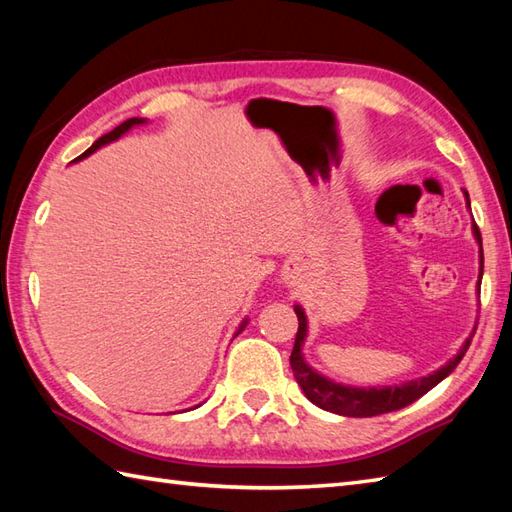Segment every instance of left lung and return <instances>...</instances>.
<instances>
[{
    "instance_id": "1",
    "label": "left lung",
    "mask_w": 512,
    "mask_h": 512,
    "mask_svg": "<svg viewBox=\"0 0 512 512\" xmlns=\"http://www.w3.org/2000/svg\"><path fill=\"white\" fill-rule=\"evenodd\" d=\"M466 204H469V193L464 191ZM473 235L480 244V281L484 275V250H482V235L477 224H473ZM480 281H477V288H480ZM297 319H299V330H297V339H295V347H292L290 354V365L292 372H295V378L299 387L303 389V394L314 405L339 413V416H347V418H372V416H380V413L387 411H396L416 402L420 396L427 394L429 389L436 387L440 380L447 378L458 363L462 361V356L466 354L471 345V339H466L464 345L460 347V352L455 354L447 365H442L438 372H433L429 376H422L416 380H409V383L402 385H391V387H352V385H343V383H334V380L325 378L323 374H319L317 369H312L306 358H303V341L308 336V319L306 312H303L301 306H295ZM475 334V330H473Z\"/></svg>"
}]
</instances>
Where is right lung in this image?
<instances>
[{"label": "right lung", "mask_w": 512, "mask_h": 512, "mask_svg": "<svg viewBox=\"0 0 512 512\" xmlns=\"http://www.w3.org/2000/svg\"><path fill=\"white\" fill-rule=\"evenodd\" d=\"M145 123H147V118H127L125 123H121V125H118L116 129H112L110 134H105V136H101L99 140H96V143H94V145H92L88 151H85V154H81L79 158H76V160H81V158H88L90 154H94L96 149H101V147H103V145H107V143H114V140H118V138H121L123 134H127L129 129H132V127H136V125H145ZM246 323H248V321H244L242 325H239L237 334L246 328Z\"/></svg>", "instance_id": "obj_1"}]
</instances>
